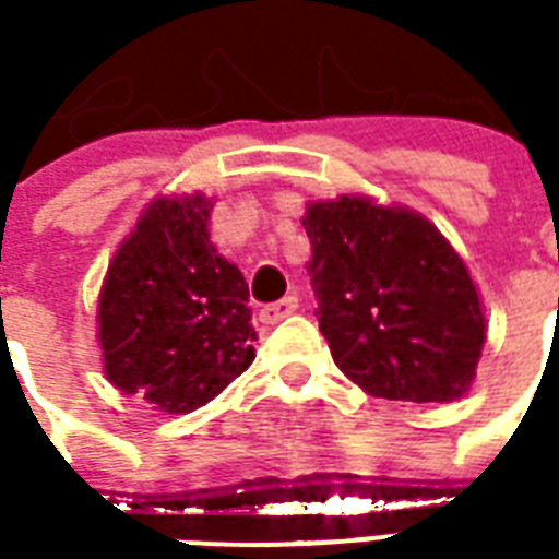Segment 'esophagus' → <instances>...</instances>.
Masks as SVG:
<instances>
[{"instance_id":"obj_1","label":"esophagus","mask_w":559,"mask_h":559,"mask_svg":"<svg viewBox=\"0 0 559 559\" xmlns=\"http://www.w3.org/2000/svg\"><path fill=\"white\" fill-rule=\"evenodd\" d=\"M296 308H299V299H296V296H284V299H278V302L263 305V308H260V320L269 323V326H275L278 320L290 317Z\"/></svg>"}]
</instances>
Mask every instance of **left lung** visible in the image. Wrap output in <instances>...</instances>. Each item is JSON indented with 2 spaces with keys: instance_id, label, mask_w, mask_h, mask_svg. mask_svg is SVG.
Returning a JSON list of instances; mask_svg holds the SVG:
<instances>
[{
  "instance_id": "1",
  "label": "left lung",
  "mask_w": 559,
  "mask_h": 559,
  "mask_svg": "<svg viewBox=\"0 0 559 559\" xmlns=\"http://www.w3.org/2000/svg\"><path fill=\"white\" fill-rule=\"evenodd\" d=\"M320 332L353 383L389 401L449 404L469 389L485 317L467 266L431 221L365 197L311 203Z\"/></svg>"
}]
</instances>
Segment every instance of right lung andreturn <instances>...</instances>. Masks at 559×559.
I'll return each mask as SVG.
<instances>
[{"mask_svg": "<svg viewBox=\"0 0 559 559\" xmlns=\"http://www.w3.org/2000/svg\"><path fill=\"white\" fill-rule=\"evenodd\" d=\"M209 200H158L107 269L98 323L107 380L160 413H191L254 359L248 284L209 242Z\"/></svg>", "mask_w": 559, "mask_h": 559, "instance_id": "add662e5", "label": "right lung"}]
</instances>
